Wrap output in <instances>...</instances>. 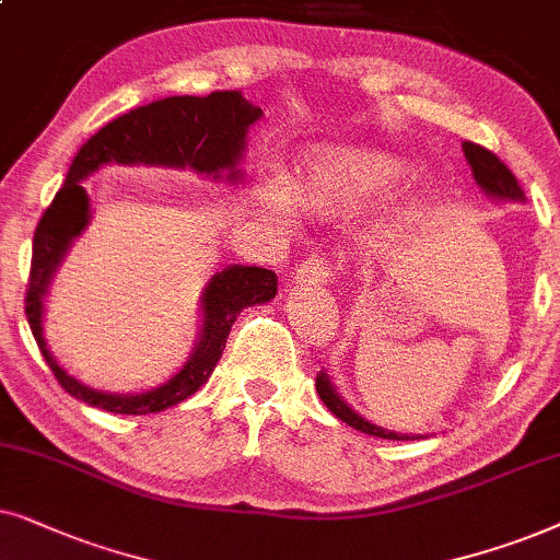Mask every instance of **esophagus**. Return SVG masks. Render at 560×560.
<instances>
[{"label": "esophagus", "mask_w": 560, "mask_h": 560, "mask_svg": "<svg viewBox=\"0 0 560 560\" xmlns=\"http://www.w3.org/2000/svg\"><path fill=\"white\" fill-rule=\"evenodd\" d=\"M330 276H332L330 266H327V260L319 258V256L302 260V264L296 266V271H294L296 284H304V287H323V284H327V281H330Z\"/></svg>", "instance_id": "esophagus-1"}]
</instances>
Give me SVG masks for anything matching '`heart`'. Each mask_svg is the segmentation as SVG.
Segmentation results:
<instances>
[{
  "instance_id": "obj_1",
  "label": "heart",
  "mask_w": 560,
  "mask_h": 560,
  "mask_svg": "<svg viewBox=\"0 0 560 560\" xmlns=\"http://www.w3.org/2000/svg\"><path fill=\"white\" fill-rule=\"evenodd\" d=\"M407 174L405 161L392 153L369 151V148H330L304 161L294 189L284 176H268L260 184V202L279 222L294 220V197L302 207L323 218H348L389 197L405 184ZM409 220H412V207H394L382 225L384 241H394L405 233Z\"/></svg>"
}]
</instances>
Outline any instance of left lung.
Returning a JSON list of instances; mask_svg holds the SVG:
<instances>
[{
  "instance_id": "8db88e82",
  "label": "left lung",
  "mask_w": 560,
  "mask_h": 560,
  "mask_svg": "<svg viewBox=\"0 0 560 560\" xmlns=\"http://www.w3.org/2000/svg\"><path fill=\"white\" fill-rule=\"evenodd\" d=\"M464 155L468 166H471L476 184H479V189L487 194L489 199H494V202H517V205L525 202V191L520 189L517 178H514L512 171L506 168L494 153L476 143H464ZM317 394L319 399L325 401V407L330 409L338 420L350 424V428L366 432V435L384 438V441H420V438H428V435H407V432L386 430L382 424H374L363 415H358L355 409L340 397L338 386L332 384L330 374H325V371H319L317 374Z\"/></svg>"
}]
</instances>
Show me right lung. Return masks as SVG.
I'll use <instances>...</instances> for the list:
<instances>
[{"label": "right lung", "instance_id": "right-lung-1", "mask_svg": "<svg viewBox=\"0 0 560 560\" xmlns=\"http://www.w3.org/2000/svg\"><path fill=\"white\" fill-rule=\"evenodd\" d=\"M264 117L260 107L245 100L241 92H212L207 96H166L128 115L112 119L100 132L81 145L69 176L54 202L43 212L33 237V264L25 296V315L43 358L54 371L58 384L71 397L89 407L107 409L115 415H151L178 405L207 384L225 350L230 327L245 307L266 304L276 296V273L258 266L233 264L207 281L202 302V327L194 342L189 361L168 382L136 394H112L79 382L56 355L50 353L43 315H46L48 287L73 241L84 233L92 220V205L84 184L96 171L117 166H161L194 171L212 182H243V151L250 125Z\"/></svg>", "mask_w": 560, "mask_h": 560}]
</instances>
